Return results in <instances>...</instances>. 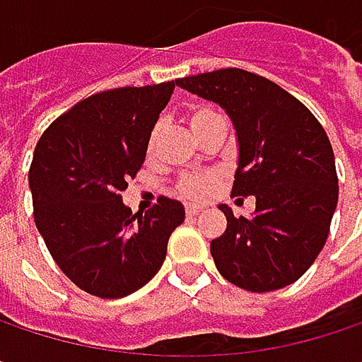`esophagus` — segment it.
Returning a JSON list of instances; mask_svg holds the SVG:
<instances>
[{
	"instance_id": "1",
	"label": "esophagus",
	"mask_w": 362,
	"mask_h": 362,
	"mask_svg": "<svg viewBox=\"0 0 362 362\" xmlns=\"http://www.w3.org/2000/svg\"><path fill=\"white\" fill-rule=\"evenodd\" d=\"M201 209H203V207H199V205H186V216L192 218V216H197Z\"/></svg>"
}]
</instances>
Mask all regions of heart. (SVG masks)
I'll use <instances>...</instances> for the list:
<instances>
[{
	"label": "heart",
	"instance_id": "obj_1",
	"mask_svg": "<svg viewBox=\"0 0 362 362\" xmlns=\"http://www.w3.org/2000/svg\"><path fill=\"white\" fill-rule=\"evenodd\" d=\"M220 115L216 112L214 109H209V107H192V109L188 110V115H186V121H188V125H190V129L194 132V136H199L201 132H203V127L207 125V123H211L214 119H218ZM159 134H161V127L159 125H155L153 129H151V134H148V142H146V151H148V155H153V151H155V146H157V142H159ZM218 174L216 172H192V174H182L178 182H176V192L184 197V199H205V197H209L214 190H216V186H218Z\"/></svg>",
	"mask_w": 362,
	"mask_h": 362
}]
</instances>
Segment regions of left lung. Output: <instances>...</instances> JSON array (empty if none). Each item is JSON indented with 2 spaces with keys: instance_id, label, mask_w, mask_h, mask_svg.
<instances>
[{
  "instance_id": "8db88e82",
  "label": "left lung",
  "mask_w": 362,
  "mask_h": 362,
  "mask_svg": "<svg viewBox=\"0 0 362 362\" xmlns=\"http://www.w3.org/2000/svg\"><path fill=\"white\" fill-rule=\"evenodd\" d=\"M176 83L230 115L239 138L233 197H255L252 218L220 205L228 226L211 241L216 268L253 293L296 283L323 250L337 205L335 159L323 125L281 86L243 69Z\"/></svg>"
}]
</instances>
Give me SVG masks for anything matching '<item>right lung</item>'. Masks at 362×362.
Returning <instances> with one entry per match:
<instances>
[{
  "mask_svg": "<svg viewBox=\"0 0 362 362\" xmlns=\"http://www.w3.org/2000/svg\"><path fill=\"white\" fill-rule=\"evenodd\" d=\"M174 88L165 81L94 94L52 121L37 142L29 170L37 230L58 268L96 298L117 300L146 285L184 222L174 199L159 197L144 216L121 201Z\"/></svg>",
  "mask_w": 362,
  "mask_h": 362,
  "instance_id": "1",
  "label": "right lung"
}]
</instances>
